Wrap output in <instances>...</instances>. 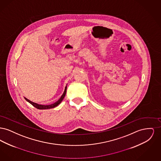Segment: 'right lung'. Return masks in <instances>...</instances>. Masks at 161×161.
I'll use <instances>...</instances> for the list:
<instances>
[{"label": "right lung", "instance_id": "add662e5", "mask_svg": "<svg viewBox=\"0 0 161 161\" xmlns=\"http://www.w3.org/2000/svg\"><path fill=\"white\" fill-rule=\"evenodd\" d=\"M66 89H67V86L65 87V89H64V93H63V95H61L60 98L59 100H58L57 102L54 103V104H50V105H42V104H38L37 103H35L34 102H32L30 100L27 99L26 98L24 97L25 99L28 102H29L30 104H31L34 107L38 108V109H49V108H54V107L57 106L58 104H60L61 103V101L63 100V98H64L65 97V95L66 93Z\"/></svg>", "mask_w": 161, "mask_h": 161}]
</instances>
